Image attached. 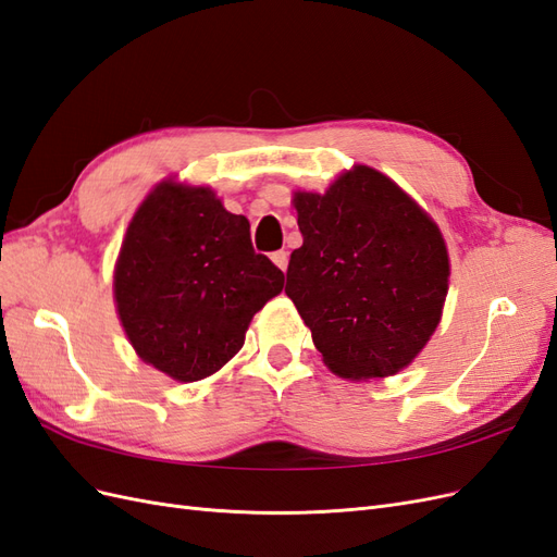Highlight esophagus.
<instances>
[{
    "label": "esophagus",
    "mask_w": 557,
    "mask_h": 557,
    "mask_svg": "<svg viewBox=\"0 0 557 557\" xmlns=\"http://www.w3.org/2000/svg\"><path fill=\"white\" fill-rule=\"evenodd\" d=\"M272 262L281 269V272H285V269H288V252H285V250L272 252Z\"/></svg>",
    "instance_id": "1"
}]
</instances>
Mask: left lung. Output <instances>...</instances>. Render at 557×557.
Wrapping results in <instances>:
<instances>
[{
	"label": "left lung",
	"instance_id": "8db88e82",
	"mask_svg": "<svg viewBox=\"0 0 557 557\" xmlns=\"http://www.w3.org/2000/svg\"><path fill=\"white\" fill-rule=\"evenodd\" d=\"M305 244L288 295L332 374L395 376L442 323L450 260L432 215L374 166L352 164L325 193L295 190Z\"/></svg>",
	"mask_w": 557,
	"mask_h": 557
}]
</instances>
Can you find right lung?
<instances>
[{"mask_svg": "<svg viewBox=\"0 0 557 557\" xmlns=\"http://www.w3.org/2000/svg\"><path fill=\"white\" fill-rule=\"evenodd\" d=\"M283 272L211 185L160 181L134 211L113 267L115 313L134 352L178 383L223 369Z\"/></svg>", "mask_w": 557, "mask_h": 557, "instance_id": "right-lung-1", "label": "right lung"}]
</instances>
